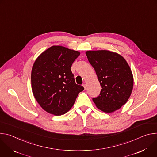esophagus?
<instances>
[{
  "instance_id": "esophagus-1",
  "label": "esophagus",
  "mask_w": 157,
  "mask_h": 157,
  "mask_svg": "<svg viewBox=\"0 0 157 157\" xmlns=\"http://www.w3.org/2000/svg\"><path fill=\"white\" fill-rule=\"evenodd\" d=\"M82 86L84 87V89H86V87H87V86H86V84H82Z\"/></svg>"
}]
</instances>
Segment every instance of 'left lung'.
Listing matches in <instances>:
<instances>
[{
	"label": "left lung",
	"instance_id": "obj_1",
	"mask_svg": "<svg viewBox=\"0 0 157 157\" xmlns=\"http://www.w3.org/2000/svg\"><path fill=\"white\" fill-rule=\"evenodd\" d=\"M86 54L101 87L99 96L93 101L104 113H113L124 105L131 95L133 77L130 66L122 56L113 52L89 50Z\"/></svg>",
	"mask_w": 157,
	"mask_h": 157
}]
</instances>
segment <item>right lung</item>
Masks as SVG:
<instances>
[{
	"label": "right lung",
	"instance_id": "1",
	"mask_svg": "<svg viewBox=\"0 0 157 157\" xmlns=\"http://www.w3.org/2000/svg\"><path fill=\"white\" fill-rule=\"evenodd\" d=\"M80 52L54 45L36 59L31 73L33 96L41 108L61 116L73 107L84 87L75 82L71 67Z\"/></svg>",
	"mask_w": 157,
	"mask_h": 157
}]
</instances>
